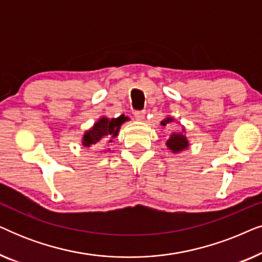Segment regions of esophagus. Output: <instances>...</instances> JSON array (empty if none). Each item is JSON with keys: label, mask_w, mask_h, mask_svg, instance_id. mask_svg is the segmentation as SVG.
<instances>
[{"label": "esophagus", "mask_w": 262, "mask_h": 262, "mask_svg": "<svg viewBox=\"0 0 262 262\" xmlns=\"http://www.w3.org/2000/svg\"><path fill=\"white\" fill-rule=\"evenodd\" d=\"M135 118L137 120H144V118H145V112L144 111H136L135 112Z\"/></svg>", "instance_id": "34e87169"}]
</instances>
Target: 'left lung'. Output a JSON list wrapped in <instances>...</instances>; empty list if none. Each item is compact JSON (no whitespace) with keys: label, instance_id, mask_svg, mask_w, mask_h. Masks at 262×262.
<instances>
[{"label":"left lung","instance_id":"left-lung-1","mask_svg":"<svg viewBox=\"0 0 262 262\" xmlns=\"http://www.w3.org/2000/svg\"><path fill=\"white\" fill-rule=\"evenodd\" d=\"M171 121H174V118L167 117L166 119H163L162 121H161V125L167 126L168 124L171 123ZM184 131L185 130L182 128V132H173V134H170L166 144L168 146V149H169L171 152L177 154V152H180V151H182V150L188 148V141H187V137H186L184 134Z\"/></svg>","mask_w":262,"mask_h":262}]
</instances>
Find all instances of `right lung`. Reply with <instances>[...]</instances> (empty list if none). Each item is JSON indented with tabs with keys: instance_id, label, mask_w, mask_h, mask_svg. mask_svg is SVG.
I'll return each mask as SVG.
<instances>
[{
	"instance_id": "right-lung-1",
	"label": "right lung",
	"mask_w": 262,
	"mask_h": 262,
	"mask_svg": "<svg viewBox=\"0 0 262 262\" xmlns=\"http://www.w3.org/2000/svg\"><path fill=\"white\" fill-rule=\"evenodd\" d=\"M126 120H128V118L125 117L124 114L118 118H111V119L101 117L91 130L85 131L83 138H82V145L85 148H91V146L98 145L101 141H103V143L112 142L113 138L118 136L121 124Z\"/></svg>"
}]
</instances>
